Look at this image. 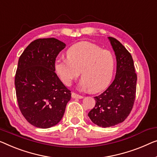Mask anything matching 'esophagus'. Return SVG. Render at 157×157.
<instances>
[{
	"instance_id": "34e87169",
	"label": "esophagus",
	"mask_w": 157,
	"mask_h": 157,
	"mask_svg": "<svg viewBox=\"0 0 157 157\" xmlns=\"http://www.w3.org/2000/svg\"><path fill=\"white\" fill-rule=\"evenodd\" d=\"M71 96H72V99H82V98H83L82 96L79 95V94H76L75 92H72Z\"/></svg>"
}]
</instances>
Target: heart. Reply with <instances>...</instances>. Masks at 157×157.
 Masks as SVG:
<instances>
[{
    "mask_svg": "<svg viewBox=\"0 0 157 157\" xmlns=\"http://www.w3.org/2000/svg\"><path fill=\"white\" fill-rule=\"evenodd\" d=\"M67 58L56 60L54 68L63 82L70 85L79 75L80 85L90 92H101L106 89L113 78L115 59L109 51L94 44L80 41L67 50Z\"/></svg>",
    "mask_w": 157,
    "mask_h": 157,
    "instance_id": "obj_1",
    "label": "heart"
}]
</instances>
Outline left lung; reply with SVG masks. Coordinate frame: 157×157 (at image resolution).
<instances>
[{
	"instance_id": "left-lung-1",
	"label": "left lung",
	"mask_w": 157,
	"mask_h": 157,
	"mask_svg": "<svg viewBox=\"0 0 157 157\" xmlns=\"http://www.w3.org/2000/svg\"><path fill=\"white\" fill-rule=\"evenodd\" d=\"M108 39L116 58V77L106 91L94 97L95 106L88 113L91 121L102 128L125 120L132 109L136 93L137 75L132 56L116 39Z\"/></svg>"
}]
</instances>
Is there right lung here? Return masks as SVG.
I'll return each instance as SVG.
<instances>
[{"label": "right lung", "instance_id": "add662e5", "mask_svg": "<svg viewBox=\"0 0 157 157\" xmlns=\"http://www.w3.org/2000/svg\"><path fill=\"white\" fill-rule=\"evenodd\" d=\"M65 44L55 38L34 40L18 60L15 78L21 113L32 125L48 128L58 124L71 98L55 72L56 58Z\"/></svg>", "mask_w": 157, "mask_h": 157}]
</instances>
